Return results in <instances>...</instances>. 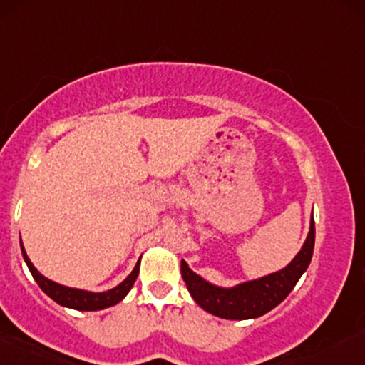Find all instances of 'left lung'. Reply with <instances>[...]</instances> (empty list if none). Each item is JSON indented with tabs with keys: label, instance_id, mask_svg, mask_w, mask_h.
Wrapping results in <instances>:
<instances>
[{
	"label": "left lung",
	"instance_id": "left-lung-1",
	"mask_svg": "<svg viewBox=\"0 0 365 365\" xmlns=\"http://www.w3.org/2000/svg\"><path fill=\"white\" fill-rule=\"evenodd\" d=\"M313 248L314 219L311 216L308 238L302 245L301 252L282 270L226 289L217 287V285L199 277L195 272L188 269L185 260H182V277L185 280L190 296L207 313L225 319L258 318V316L274 309L289 296L294 285L309 267Z\"/></svg>",
	"mask_w": 365,
	"mask_h": 365
}]
</instances>
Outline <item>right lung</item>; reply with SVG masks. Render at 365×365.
Masks as SVG:
<instances>
[{
  "label": "right lung",
  "mask_w": 365,
  "mask_h": 365,
  "mask_svg": "<svg viewBox=\"0 0 365 365\" xmlns=\"http://www.w3.org/2000/svg\"><path fill=\"white\" fill-rule=\"evenodd\" d=\"M20 247H21V255H24V260L27 263L30 274L34 275L35 282L38 284V287H41L42 291L51 297V299H54L57 304L66 306V308L78 309V311H98V309L110 308V306L120 302L127 296V292L130 291V287L134 285L139 274V262H138L135 263L134 270L129 274V277L122 280L117 287L110 289V291L88 292V291H81V289L66 287V285L52 282V280L43 277L41 272L35 269L34 263L30 262V258L27 257V253H25V248L24 245H21V241H20Z\"/></svg>",
  "instance_id": "right-lung-1"
}]
</instances>
